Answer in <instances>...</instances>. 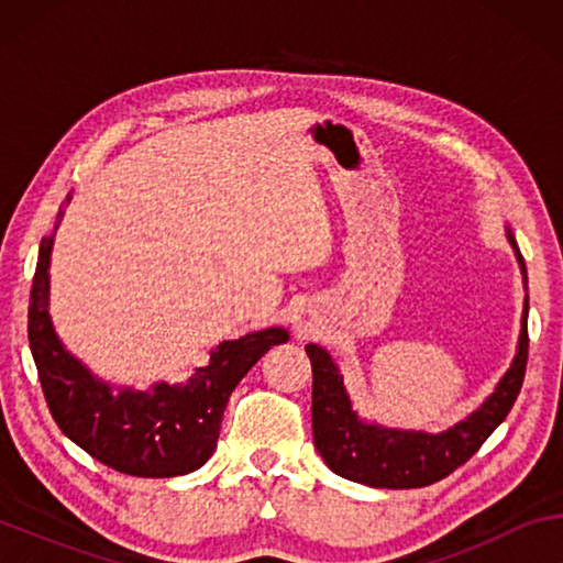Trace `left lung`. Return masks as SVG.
Segmentation results:
<instances>
[{
  "label": "left lung",
  "instance_id": "obj_1",
  "mask_svg": "<svg viewBox=\"0 0 563 563\" xmlns=\"http://www.w3.org/2000/svg\"><path fill=\"white\" fill-rule=\"evenodd\" d=\"M507 238L527 288V265L507 225ZM529 295H523L521 332L517 355L494 393L446 432L397 430L362 419L352 409L350 395L330 352L320 345H305L312 365V440L332 472L350 482L375 489H417L444 479L479 450L484 440L507 419L527 373L529 355Z\"/></svg>",
  "mask_w": 563,
  "mask_h": 563
}]
</instances>
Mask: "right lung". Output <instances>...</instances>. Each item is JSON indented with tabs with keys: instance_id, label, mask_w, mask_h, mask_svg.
<instances>
[{
	"instance_id": "right-lung-1",
	"label": "right lung",
	"mask_w": 563,
	"mask_h": 563,
	"mask_svg": "<svg viewBox=\"0 0 563 563\" xmlns=\"http://www.w3.org/2000/svg\"><path fill=\"white\" fill-rule=\"evenodd\" d=\"M71 196L66 198V203ZM64 211H59L62 221ZM59 221L54 225L59 228ZM54 233L42 238L30 298V347L46 405L59 430L111 470L164 479L196 472L213 454L228 397L288 330L268 328L223 340L186 385L156 383L146 393L113 387L64 347L49 316Z\"/></svg>"
}]
</instances>
